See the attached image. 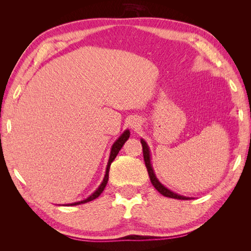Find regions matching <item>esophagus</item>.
<instances>
[{
  "label": "esophagus",
  "instance_id": "esophagus-1",
  "mask_svg": "<svg viewBox=\"0 0 251 251\" xmlns=\"http://www.w3.org/2000/svg\"><path fill=\"white\" fill-rule=\"evenodd\" d=\"M137 126H138V121H136V120L133 121V123H132V126H133V127H136Z\"/></svg>",
  "mask_w": 251,
  "mask_h": 251
}]
</instances>
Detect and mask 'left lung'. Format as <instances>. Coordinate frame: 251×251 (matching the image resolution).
I'll return each mask as SVG.
<instances>
[{
	"label": "left lung",
	"instance_id": "1",
	"mask_svg": "<svg viewBox=\"0 0 251 251\" xmlns=\"http://www.w3.org/2000/svg\"><path fill=\"white\" fill-rule=\"evenodd\" d=\"M140 142L142 144V151H143V159H144V162H146V166H147V170L149 173V176L151 179V184L154 185V187L157 189V191L160 193L162 196L164 197H169V198H173V199H179V200H189V199H193V198H189V197H184V196H181L179 194H176L172 192L171 189H169L168 187H165L160 181H159L156 177L155 172L153 170V165H151V151H150V148L148 146L147 141L144 139H140Z\"/></svg>",
	"mask_w": 251,
	"mask_h": 251
}]
</instances>
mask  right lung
Returning a JSON list of instances; mask_svg holds the SVG:
<instances>
[{
    "label": "right lung",
    "mask_w": 251,
    "mask_h": 251,
    "mask_svg": "<svg viewBox=\"0 0 251 251\" xmlns=\"http://www.w3.org/2000/svg\"><path fill=\"white\" fill-rule=\"evenodd\" d=\"M128 137H130V131L126 130L123 134H121V135L119 136L118 139L113 143V146H112V148H111V151H110V157H109V161H108V164H107V169H105V174H104L103 180H102V182H101V184L97 187L96 191H95L92 195H90L87 199L78 201V202L65 204L66 206H73V205H78V204L87 203V202H90V201H92V200L96 199L97 197H100V195L103 192V189H104L105 185H107V183H108V180H109V171H110L111 163L114 161V159L116 158L117 154L119 153V151L121 150V148L124 147L125 142L128 139Z\"/></svg>",
    "instance_id": "1"
}]
</instances>
